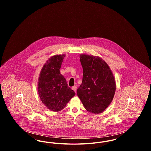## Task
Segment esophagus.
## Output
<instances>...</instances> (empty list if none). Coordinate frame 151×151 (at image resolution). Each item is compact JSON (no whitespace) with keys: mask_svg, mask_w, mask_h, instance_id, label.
Returning <instances> with one entry per match:
<instances>
[{"mask_svg":"<svg viewBox=\"0 0 151 151\" xmlns=\"http://www.w3.org/2000/svg\"><path fill=\"white\" fill-rule=\"evenodd\" d=\"M72 89L75 92H76V89H77V86H73L72 87Z\"/></svg>","mask_w":151,"mask_h":151,"instance_id":"1","label":"esophagus"}]
</instances>
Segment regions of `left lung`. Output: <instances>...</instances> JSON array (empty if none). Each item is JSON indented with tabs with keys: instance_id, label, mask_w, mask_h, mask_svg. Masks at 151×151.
<instances>
[{
	"instance_id": "8db88e82",
	"label": "left lung",
	"mask_w": 151,
	"mask_h": 151,
	"mask_svg": "<svg viewBox=\"0 0 151 151\" xmlns=\"http://www.w3.org/2000/svg\"><path fill=\"white\" fill-rule=\"evenodd\" d=\"M80 60L83 69L82 83L77 94L86 110L102 113L111 104L116 89L114 76L102 58L82 54Z\"/></svg>"
}]
</instances>
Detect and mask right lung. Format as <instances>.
<instances>
[{
    "mask_svg": "<svg viewBox=\"0 0 151 151\" xmlns=\"http://www.w3.org/2000/svg\"><path fill=\"white\" fill-rule=\"evenodd\" d=\"M65 57V54L55 55L49 58L41 70L38 80L40 100L46 108L55 112L63 109L75 95L59 70Z\"/></svg>",
    "mask_w": 151,
    "mask_h": 151,
    "instance_id": "right-lung-1",
    "label": "right lung"
}]
</instances>
